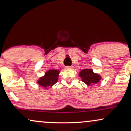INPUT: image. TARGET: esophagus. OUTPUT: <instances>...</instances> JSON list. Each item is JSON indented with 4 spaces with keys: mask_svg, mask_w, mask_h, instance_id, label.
<instances>
[{
    "mask_svg": "<svg viewBox=\"0 0 131 131\" xmlns=\"http://www.w3.org/2000/svg\"><path fill=\"white\" fill-rule=\"evenodd\" d=\"M66 68L68 69H73V67H68H68H66Z\"/></svg>",
    "mask_w": 131,
    "mask_h": 131,
    "instance_id": "34e87169",
    "label": "esophagus"
}]
</instances>
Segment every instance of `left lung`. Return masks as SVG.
Returning <instances> with one entry per match:
<instances>
[{"mask_svg":"<svg viewBox=\"0 0 131 131\" xmlns=\"http://www.w3.org/2000/svg\"><path fill=\"white\" fill-rule=\"evenodd\" d=\"M82 81L88 86L95 85L100 82L102 77L98 74L94 73L91 69H84L79 72Z\"/></svg>","mask_w":131,"mask_h":131,"instance_id":"8db88e82","label":"left lung"}]
</instances>
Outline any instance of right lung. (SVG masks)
Here are the masks:
<instances>
[{
	"mask_svg": "<svg viewBox=\"0 0 131 131\" xmlns=\"http://www.w3.org/2000/svg\"><path fill=\"white\" fill-rule=\"evenodd\" d=\"M59 72V69H49L46 71L43 76L39 78L37 83L43 88L48 89L57 82Z\"/></svg>",
	"mask_w": 131,
	"mask_h": 131,
	"instance_id": "add662e5",
	"label": "right lung"
}]
</instances>
